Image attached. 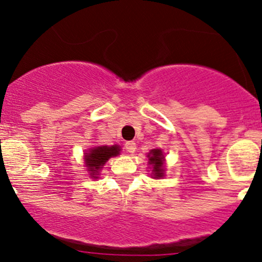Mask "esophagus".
<instances>
[{"instance_id":"1","label":"esophagus","mask_w":262,"mask_h":262,"mask_svg":"<svg viewBox=\"0 0 262 262\" xmlns=\"http://www.w3.org/2000/svg\"><path fill=\"white\" fill-rule=\"evenodd\" d=\"M125 149H126V151H128V153H134V151L136 150V143H135L134 141L126 142Z\"/></svg>"}]
</instances>
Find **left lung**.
I'll list each match as a JSON object with an SVG mask.
<instances>
[{
  "instance_id": "1",
  "label": "left lung",
  "mask_w": 262,
  "mask_h": 262,
  "mask_svg": "<svg viewBox=\"0 0 262 262\" xmlns=\"http://www.w3.org/2000/svg\"><path fill=\"white\" fill-rule=\"evenodd\" d=\"M149 158V164L153 165V172L154 177H163L164 170H163V153L160 149H153L148 154Z\"/></svg>"
}]
</instances>
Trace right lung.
I'll return each instance as SVG.
<instances>
[{"label":"right lung","mask_w":262,"mask_h":262,"mask_svg":"<svg viewBox=\"0 0 262 262\" xmlns=\"http://www.w3.org/2000/svg\"><path fill=\"white\" fill-rule=\"evenodd\" d=\"M119 151H120V149H119L118 146H102L92 148L90 153H86V165L89 167V171L92 177H96L98 170L104 165L105 161L109 158L118 156Z\"/></svg>","instance_id":"right-lung-1"}]
</instances>
